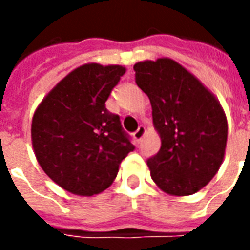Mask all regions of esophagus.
Here are the masks:
<instances>
[{"label": "esophagus", "instance_id": "obj_1", "mask_svg": "<svg viewBox=\"0 0 250 250\" xmlns=\"http://www.w3.org/2000/svg\"><path fill=\"white\" fill-rule=\"evenodd\" d=\"M145 127L143 125H139V128L132 134V138H134V142H135V145H139L142 142V138L145 135Z\"/></svg>", "mask_w": 250, "mask_h": 250}]
</instances>
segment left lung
Here are the masks:
<instances>
[{
	"label": "left lung",
	"mask_w": 250,
	"mask_h": 250,
	"mask_svg": "<svg viewBox=\"0 0 250 250\" xmlns=\"http://www.w3.org/2000/svg\"><path fill=\"white\" fill-rule=\"evenodd\" d=\"M134 71L136 85L150 99L162 142L159 151L147 159L152 181L167 194L197 193L224 159V109L197 77L174 60L136 62Z\"/></svg>",
	"instance_id": "1"
}]
</instances>
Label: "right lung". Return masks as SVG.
Masks as SVG:
<instances>
[{
  "label": "right lung",
  "mask_w": 250,
  "mask_h": 250,
  "mask_svg": "<svg viewBox=\"0 0 250 250\" xmlns=\"http://www.w3.org/2000/svg\"><path fill=\"white\" fill-rule=\"evenodd\" d=\"M125 68L85 64L62 79L36 109L32 143L41 168L69 193H102L134 151L119 115L105 102Z\"/></svg>",
  "instance_id": "right-lung-1"
}]
</instances>
